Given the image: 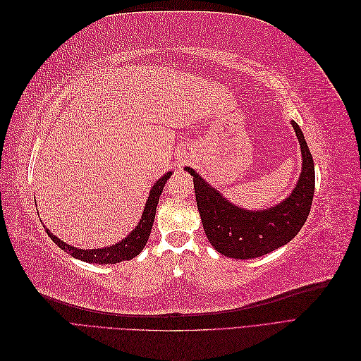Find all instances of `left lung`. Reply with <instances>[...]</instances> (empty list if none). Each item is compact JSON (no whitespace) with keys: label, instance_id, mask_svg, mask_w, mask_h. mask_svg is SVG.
<instances>
[{"label":"left lung","instance_id":"left-lung-1","mask_svg":"<svg viewBox=\"0 0 361 361\" xmlns=\"http://www.w3.org/2000/svg\"><path fill=\"white\" fill-rule=\"evenodd\" d=\"M292 126L301 146V176L289 197L269 209L250 212L233 206L192 169H185L194 178L195 200L204 233L218 253L233 259L268 255L297 236L307 220L314 194V166L300 126L295 122Z\"/></svg>","mask_w":361,"mask_h":361}]
</instances>
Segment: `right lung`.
<instances>
[{
    "mask_svg": "<svg viewBox=\"0 0 361 361\" xmlns=\"http://www.w3.org/2000/svg\"><path fill=\"white\" fill-rule=\"evenodd\" d=\"M171 173L164 174L161 179L157 180L154 185V188L150 191V195L147 197L146 206H145V212L141 215V220L137 224V227L130 232L123 241H120L118 244H114L111 247H105V248H93V250H81V248H75L72 245L64 244L61 239L57 236H54L51 232H48V228H45L48 236L56 243L61 250L66 251L71 256L89 262V264H118V262L129 260L135 256H138L141 251H143L147 239L150 236L152 226H154L155 220V214H157V206L159 202V195L162 192L164 185L169 180Z\"/></svg>",
    "mask_w": 361,
    "mask_h": 361,
    "instance_id": "add662e5",
    "label": "right lung"
}]
</instances>
